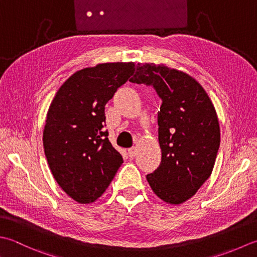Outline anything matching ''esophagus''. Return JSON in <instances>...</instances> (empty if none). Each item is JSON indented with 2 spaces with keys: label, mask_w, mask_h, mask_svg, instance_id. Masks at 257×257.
I'll use <instances>...</instances> for the list:
<instances>
[{
  "label": "esophagus",
  "mask_w": 257,
  "mask_h": 257,
  "mask_svg": "<svg viewBox=\"0 0 257 257\" xmlns=\"http://www.w3.org/2000/svg\"><path fill=\"white\" fill-rule=\"evenodd\" d=\"M128 155H130V158H135L136 155H138V149L135 148H131V149H128Z\"/></svg>",
  "instance_id": "obj_1"
}]
</instances>
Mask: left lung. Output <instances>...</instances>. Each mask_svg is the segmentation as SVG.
Returning a JSON list of instances; mask_svg holds the SVG:
<instances>
[{
  "mask_svg": "<svg viewBox=\"0 0 257 257\" xmlns=\"http://www.w3.org/2000/svg\"><path fill=\"white\" fill-rule=\"evenodd\" d=\"M130 82L152 85L162 99V161L146 180L162 201L179 205L195 195L212 174L221 141L215 107L194 77L164 64L139 63Z\"/></svg>",
  "mask_w": 257,
  "mask_h": 257,
  "instance_id": "8db88e82",
  "label": "left lung"
}]
</instances>
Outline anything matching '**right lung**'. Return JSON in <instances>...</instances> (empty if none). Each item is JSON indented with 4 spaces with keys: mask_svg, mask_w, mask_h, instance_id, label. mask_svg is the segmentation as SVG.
Listing matches in <instances>:
<instances>
[{
    "mask_svg": "<svg viewBox=\"0 0 257 257\" xmlns=\"http://www.w3.org/2000/svg\"><path fill=\"white\" fill-rule=\"evenodd\" d=\"M135 70L133 62L85 67L67 78L51 102L44 153L57 184L77 203L95 202L123 163L103 131L104 109Z\"/></svg>",
    "mask_w": 257,
    "mask_h": 257,
    "instance_id": "obj_1",
    "label": "right lung"
}]
</instances>
